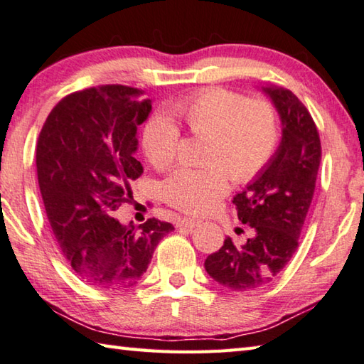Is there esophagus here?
I'll return each instance as SVG.
<instances>
[{"label": "esophagus", "instance_id": "esophagus-1", "mask_svg": "<svg viewBox=\"0 0 364 364\" xmlns=\"http://www.w3.org/2000/svg\"><path fill=\"white\" fill-rule=\"evenodd\" d=\"M200 223H202L200 220H194V218H181V220L178 221V226L186 228V229H194L199 226Z\"/></svg>", "mask_w": 364, "mask_h": 364}]
</instances>
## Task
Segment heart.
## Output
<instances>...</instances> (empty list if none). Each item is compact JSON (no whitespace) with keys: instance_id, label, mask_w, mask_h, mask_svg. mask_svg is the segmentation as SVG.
<instances>
[{"instance_id":"obj_1","label":"heart","mask_w":364,"mask_h":364,"mask_svg":"<svg viewBox=\"0 0 364 364\" xmlns=\"http://www.w3.org/2000/svg\"><path fill=\"white\" fill-rule=\"evenodd\" d=\"M170 114L194 136L208 138L207 168H178L165 180L164 199L188 213H207L229 191V175L250 183L272 161L280 141L279 116L264 100L250 102L226 89H205L175 102ZM181 132L171 119L154 116L144 124L141 148L156 170L175 164Z\"/></svg>"}]
</instances>
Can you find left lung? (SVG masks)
<instances>
[{"label":"left lung","instance_id":"left-lung-1","mask_svg":"<svg viewBox=\"0 0 364 364\" xmlns=\"http://www.w3.org/2000/svg\"><path fill=\"white\" fill-rule=\"evenodd\" d=\"M279 111L283 135L272 161L234 197L237 216L253 229L242 247L228 237L208 255L205 270L232 291H250L272 282L291 259L314 199L321 143L309 109L291 90L264 89Z\"/></svg>","mask_w":364,"mask_h":364}]
</instances>
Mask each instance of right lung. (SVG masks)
Returning <instances> with one entry per match:
<instances>
[{
	"mask_svg": "<svg viewBox=\"0 0 364 364\" xmlns=\"http://www.w3.org/2000/svg\"><path fill=\"white\" fill-rule=\"evenodd\" d=\"M153 100L121 84L63 97L38 136L36 171L46 215L62 255L79 279L103 289L141 279L157 243L175 228L156 218L124 226L114 211L143 173L136 130Z\"/></svg>",
	"mask_w": 364,
	"mask_h": 364,
	"instance_id": "add662e5",
	"label": "right lung"
}]
</instances>
